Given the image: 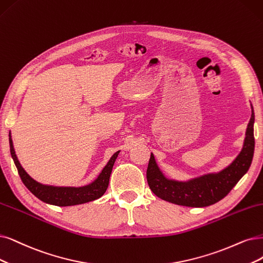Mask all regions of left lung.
Masks as SVG:
<instances>
[{"mask_svg":"<svg viewBox=\"0 0 263 263\" xmlns=\"http://www.w3.org/2000/svg\"><path fill=\"white\" fill-rule=\"evenodd\" d=\"M255 112L247 125L244 145L233 162L216 173H207L189 181H177L164 177L151 154L146 178L149 189L159 198L186 207H207L224 198L248 171L255 151Z\"/></svg>","mask_w":263,"mask_h":263,"instance_id":"8db88e82","label":"left lung"}]
</instances>
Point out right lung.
Masks as SVG:
<instances>
[{
  "mask_svg": "<svg viewBox=\"0 0 263 263\" xmlns=\"http://www.w3.org/2000/svg\"><path fill=\"white\" fill-rule=\"evenodd\" d=\"M9 147H11V155L15 162V166L26 187L40 200L46 203H50V205L60 206V207L81 205V203L89 202L102 197L104 195V193L106 192L107 187H108L109 178H110L114 163L120 153V151H118L112 155L109 161L107 162V164L100 173V176L97 177L92 183L80 187H70V186L45 185V184L36 182L29 176V174L25 171V169L22 167L21 162H19L16 156L11 132H9Z\"/></svg>",
  "mask_w": 263,
  "mask_h": 263,
  "instance_id": "obj_1",
  "label": "right lung"
}]
</instances>
